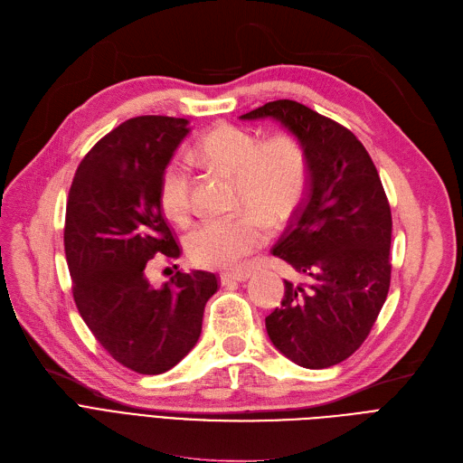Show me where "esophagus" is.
<instances>
[{
  "label": "esophagus",
  "instance_id": "1",
  "mask_svg": "<svg viewBox=\"0 0 463 463\" xmlns=\"http://www.w3.org/2000/svg\"><path fill=\"white\" fill-rule=\"evenodd\" d=\"M250 277V271H235V273H222L220 275V284L226 286L230 282H245Z\"/></svg>",
  "mask_w": 463,
  "mask_h": 463
}]
</instances>
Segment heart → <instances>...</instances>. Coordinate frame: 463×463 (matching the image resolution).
I'll list each match as a JSON object with an SVG mask.
<instances>
[{"mask_svg":"<svg viewBox=\"0 0 463 463\" xmlns=\"http://www.w3.org/2000/svg\"><path fill=\"white\" fill-rule=\"evenodd\" d=\"M194 156L237 181L239 200L260 210L271 224L286 222L299 209L309 183L307 152L290 134H277L260 143L252 131L222 124L202 137ZM190 190L188 165L179 158L171 160L162 173L160 203L177 222L190 214ZM260 215L243 211L202 220L188 237L192 261L213 269L239 266L241 260L266 243L268 224Z\"/></svg>","mask_w":463,"mask_h":463,"instance_id":"b5f03b06","label":"heart"}]
</instances>
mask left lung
<instances>
[{"label": "left lung", "mask_w": 463, "mask_h": 463, "mask_svg": "<svg viewBox=\"0 0 463 463\" xmlns=\"http://www.w3.org/2000/svg\"><path fill=\"white\" fill-rule=\"evenodd\" d=\"M241 118L279 120L307 152V195L273 249L303 282L284 280L266 329L294 364L332 367L362 346L390 290L392 213L377 167L350 129L298 101Z\"/></svg>", "instance_id": "obj_1"}]
</instances>
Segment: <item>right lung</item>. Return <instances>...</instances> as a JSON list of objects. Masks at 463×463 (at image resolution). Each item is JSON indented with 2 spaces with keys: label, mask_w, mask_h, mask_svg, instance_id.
<instances>
[{
  "label": "right lung",
  "mask_w": 463,
  "mask_h": 463,
  "mask_svg": "<svg viewBox=\"0 0 463 463\" xmlns=\"http://www.w3.org/2000/svg\"><path fill=\"white\" fill-rule=\"evenodd\" d=\"M186 126V118L146 115L109 131L77 167L65 209L77 309L109 354L141 375H160L188 354L218 290L207 271H177L162 286L148 277L154 256L173 261L181 254L160 181Z\"/></svg>",
  "instance_id": "1"
}]
</instances>
